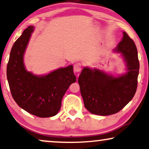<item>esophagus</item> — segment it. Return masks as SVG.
<instances>
[{
    "instance_id": "esophagus-1",
    "label": "esophagus",
    "mask_w": 149,
    "mask_h": 149,
    "mask_svg": "<svg viewBox=\"0 0 149 149\" xmlns=\"http://www.w3.org/2000/svg\"><path fill=\"white\" fill-rule=\"evenodd\" d=\"M81 69H82V64H81V63H80V62H79V63L74 64V72H80V71L81 70Z\"/></svg>"
}]
</instances>
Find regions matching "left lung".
Returning a JSON list of instances; mask_svg holds the SVG:
<instances>
[{
	"label": "left lung",
	"mask_w": 149,
	"mask_h": 149,
	"mask_svg": "<svg viewBox=\"0 0 149 149\" xmlns=\"http://www.w3.org/2000/svg\"><path fill=\"white\" fill-rule=\"evenodd\" d=\"M114 50L122 54L127 72L114 77L98 69L85 67L78 82L85 108L91 113L109 116L120 111L136 91L139 61L136 46L126 32Z\"/></svg>",
	"instance_id": "obj_1"
}]
</instances>
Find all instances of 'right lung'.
Here are the masks:
<instances>
[{"mask_svg":"<svg viewBox=\"0 0 149 149\" xmlns=\"http://www.w3.org/2000/svg\"><path fill=\"white\" fill-rule=\"evenodd\" d=\"M33 29V26L28 27L13 46L6 76L13 98L19 107L38 117H52L59 111L64 93L77 78L72 65L44 76L27 71L23 56Z\"/></svg>","mask_w":149,"mask_h":149,"instance_id":"add662e5","label":"right lung"}]
</instances>
